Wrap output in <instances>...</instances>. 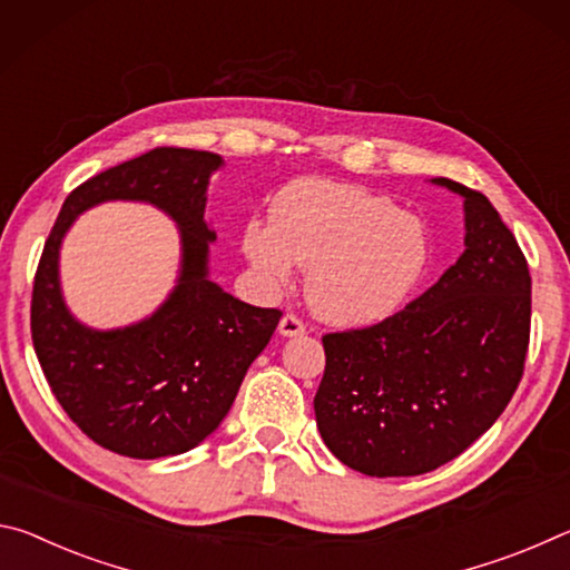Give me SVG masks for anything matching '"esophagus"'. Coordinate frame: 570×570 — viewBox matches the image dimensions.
Returning a JSON list of instances; mask_svg holds the SVG:
<instances>
[{"label": "esophagus", "instance_id": "esophagus-1", "mask_svg": "<svg viewBox=\"0 0 570 570\" xmlns=\"http://www.w3.org/2000/svg\"><path fill=\"white\" fill-rule=\"evenodd\" d=\"M279 333L287 335V338H293V335H303L305 333V323L297 318L295 313H285L283 321H279Z\"/></svg>", "mask_w": 570, "mask_h": 570}]
</instances>
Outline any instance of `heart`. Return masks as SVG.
Wrapping results in <instances>:
<instances>
[{
    "label": "heart",
    "mask_w": 570,
    "mask_h": 570,
    "mask_svg": "<svg viewBox=\"0 0 570 570\" xmlns=\"http://www.w3.org/2000/svg\"><path fill=\"white\" fill-rule=\"evenodd\" d=\"M242 249L269 283H287L295 263L307 265V303L338 325L399 313L432 263V237L416 214L366 186L335 181L287 186L273 224H247Z\"/></svg>",
    "instance_id": "1"
}]
</instances>
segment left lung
Returning <instances> with one entry per match:
<instances>
[{
    "label": "left lung",
    "mask_w": 570,
    "mask_h": 570,
    "mask_svg": "<svg viewBox=\"0 0 570 570\" xmlns=\"http://www.w3.org/2000/svg\"><path fill=\"white\" fill-rule=\"evenodd\" d=\"M464 197L460 259L386 321L325 333V373L313 399L328 450L371 478L442 468L495 424L525 368L530 273L488 197Z\"/></svg>",
    "instance_id": "8db88e82"
}]
</instances>
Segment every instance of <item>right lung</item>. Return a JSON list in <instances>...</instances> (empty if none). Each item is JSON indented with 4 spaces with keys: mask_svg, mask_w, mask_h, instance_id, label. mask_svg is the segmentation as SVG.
<instances>
[{
    "mask_svg": "<svg viewBox=\"0 0 570 570\" xmlns=\"http://www.w3.org/2000/svg\"><path fill=\"white\" fill-rule=\"evenodd\" d=\"M219 166L217 154L171 146L130 158L72 189L45 242L30 311L37 361L65 414L116 454L158 460L207 440L283 318L277 307L242 303L209 279V242L217 235L204 207ZM114 198L148 200L180 224L183 273L151 320L92 332L61 303L57 255L73 217Z\"/></svg>",
    "mask_w": 570,
    "mask_h": 570,
    "instance_id": "right-lung-1",
    "label": "right lung"
}]
</instances>
